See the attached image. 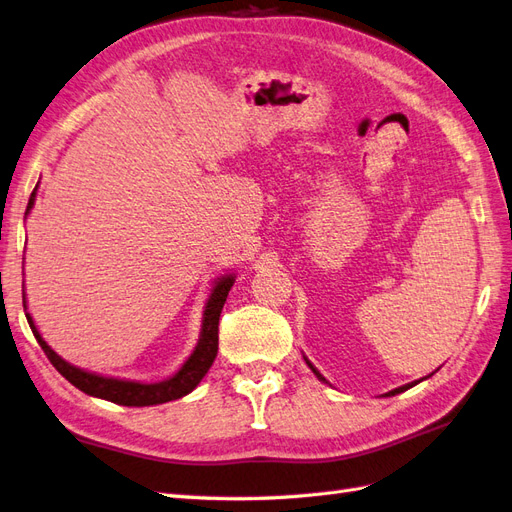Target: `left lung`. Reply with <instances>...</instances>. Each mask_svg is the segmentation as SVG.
Returning <instances> with one entry per match:
<instances>
[{"label": "left lung", "instance_id": "left-lung-1", "mask_svg": "<svg viewBox=\"0 0 512 512\" xmlns=\"http://www.w3.org/2000/svg\"><path fill=\"white\" fill-rule=\"evenodd\" d=\"M306 362H308V359H306ZM308 366H310V368H312V372H314V375H316V377H319V379H321V381H325V379H323V377H321V375H319V370H316V368H314V366H312V364H310V362H308ZM416 383H418V381H413V383H407V385H403V388H396V390H392V392H388V396H394V394H400V392H405V390H409V388H413V385H416Z\"/></svg>", "mask_w": 512, "mask_h": 512}]
</instances>
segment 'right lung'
<instances>
[{"instance_id":"1","label":"right lung","mask_w":512,"mask_h":512,"mask_svg":"<svg viewBox=\"0 0 512 512\" xmlns=\"http://www.w3.org/2000/svg\"><path fill=\"white\" fill-rule=\"evenodd\" d=\"M34 198H36V189L32 191L25 213H30V209L34 206ZM232 284H234L232 275H226V278H222L215 284L209 301H206L200 342H198L196 351L191 353V357L183 364V368L178 370L172 379L161 381V383H135V381L107 379V377L92 375V372H86V370L66 364L58 353L51 351V347L43 340V336L38 334L32 316L30 314H25V316H27V323H30V327H32L34 338L40 344V349H43L45 355L49 357V362L55 366V370H58L64 379L71 381L81 392H86L96 398L112 400V403H116V405H127V407L161 405V403H168V400H176V398L189 394L213 366L215 357H217V344H219V314H222V308H224L228 290L232 288Z\"/></svg>"}]
</instances>
